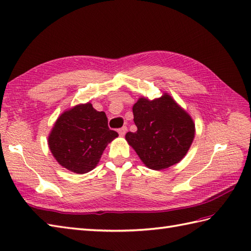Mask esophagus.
<instances>
[{
    "mask_svg": "<svg viewBox=\"0 0 251 251\" xmlns=\"http://www.w3.org/2000/svg\"><path fill=\"white\" fill-rule=\"evenodd\" d=\"M117 131H119L120 136H124V135L126 134V131H127V127H126V126H123L122 128H120Z\"/></svg>",
    "mask_w": 251,
    "mask_h": 251,
    "instance_id": "obj_1",
    "label": "esophagus"
}]
</instances>
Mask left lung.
I'll use <instances>...</instances> for the list:
<instances>
[{"label":"left lung","mask_w":251,"mask_h":251,"mask_svg":"<svg viewBox=\"0 0 251 251\" xmlns=\"http://www.w3.org/2000/svg\"><path fill=\"white\" fill-rule=\"evenodd\" d=\"M137 131L125 138L147 167L166 169L179 163L193 142L192 117L168 94L149 100L141 97L132 106Z\"/></svg>","instance_id":"obj_1"}]
</instances>
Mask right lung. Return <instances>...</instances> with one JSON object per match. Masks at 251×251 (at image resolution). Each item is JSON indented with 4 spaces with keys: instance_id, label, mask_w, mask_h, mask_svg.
<instances>
[{
    "instance_id": "add662e5",
    "label": "right lung",
    "mask_w": 251,
    "mask_h": 251,
    "mask_svg": "<svg viewBox=\"0 0 251 251\" xmlns=\"http://www.w3.org/2000/svg\"><path fill=\"white\" fill-rule=\"evenodd\" d=\"M119 136L108 126L104 112L92 103L77 104L58 117L49 136V146L56 161L75 174L93 170L104 149Z\"/></svg>"
}]
</instances>
